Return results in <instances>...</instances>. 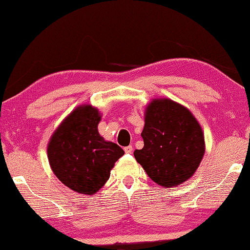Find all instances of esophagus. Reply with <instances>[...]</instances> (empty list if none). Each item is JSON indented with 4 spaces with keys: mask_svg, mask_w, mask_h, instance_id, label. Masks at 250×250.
Listing matches in <instances>:
<instances>
[{
    "mask_svg": "<svg viewBox=\"0 0 250 250\" xmlns=\"http://www.w3.org/2000/svg\"><path fill=\"white\" fill-rule=\"evenodd\" d=\"M125 151L127 152V154H131V152L134 151L133 146H125Z\"/></svg>",
    "mask_w": 250,
    "mask_h": 250,
    "instance_id": "esophagus-1",
    "label": "esophagus"
}]
</instances>
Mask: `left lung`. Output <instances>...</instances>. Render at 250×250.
Masks as SVG:
<instances>
[{
    "instance_id": "left-lung-1",
    "label": "left lung",
    "mask_w": 250,
    "mask_h": 250,
    "mask_svg": "<svg viewBox=\"0 0 250 250\" xmlns=\"http://www.w3.org/2000/svg\"><path fill=\"white\" fill-rule=\"evenodd\" d=\"M144 146L135 150L137 163L156 184L173 188L193 176L205 154L199 122L188 108L170 99H155L144 115Z\"/></svg>"
}]
</instances>
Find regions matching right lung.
Here are the masks:
<instances>
[{
    "label": "right lung",
    "instance_id": "add662e5",
    "mask_svg": "<svg viewBox=\"0 0 250 250\" xmlns=\"http://www.w3.org/2000/svg\"><path fill=\"white\" fill-rule=\"evenodd\" d=\"M101 115L95 107H77L56 129L47 144L53 173L81 194H94L106 184L110 170L125 151L99 134Z\"/></svg>",
    "mask_w": 250,
    "mask_h": 250
}]
</instances>
